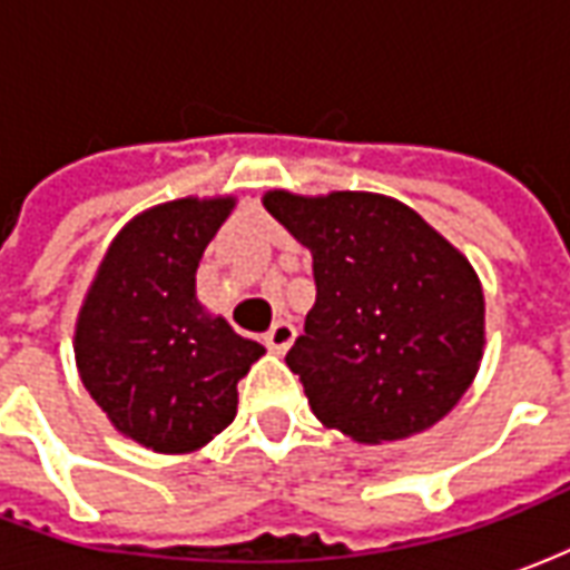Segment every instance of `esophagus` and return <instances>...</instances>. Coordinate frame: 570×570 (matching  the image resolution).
I'll return each instance as SVG.
<instances>
[{"mask_svg":"<svg viewBox=\"0 0 570 570\" xmlns=\"http://www.w3.org/2000/svg\"><path fill=\"white\" fill-rule=\"evenodd\" d=\"M293 342H296V326L289 321H277L272 330L265 333V347L274 351V354H286Z\"/></svg>","mask_w":570,"mask_h":570,"instance_id":"34e87169","label":"esophagus"}]
</instances>
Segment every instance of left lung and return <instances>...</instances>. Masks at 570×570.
<instances>
[{
    "label": "left lung",
    "mask_w": 570,
    "mask_h": 570,
    "mask_svg": "<svg viewBox=\"0 0 570 570\" xmlns=\"http://www.w3.org/2000/svg\"><path fill=\"white\" fill-rule=\"evenodd\" d=\"M265 210L314 256L317 302L286 354L311 412L357 442L436 424L470 387L485 345L470 262L384 195L268 191Z\"/></svg>",
    "instance_id": "1"
}]
</instances>
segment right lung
Instances as JSON below:
<instances>
[{
  "mask_svg": "<svg viewBox=\"0 0 570 570\" xmlns=\"http://www.w3.org/2000/svg\"><path fill=\"white\" fill-rule=\"evenodd\" d=\"M235 198H183L130 219L100 262L76 326L81 382L125 436L195 452L237 412L265 354L195 298V272Z\"/></svg>",
  "mask_w": 570,
  "mask_h": 570,
  "instance_id": "obj_1",
  "label": "right lung"
}]
</instances>
